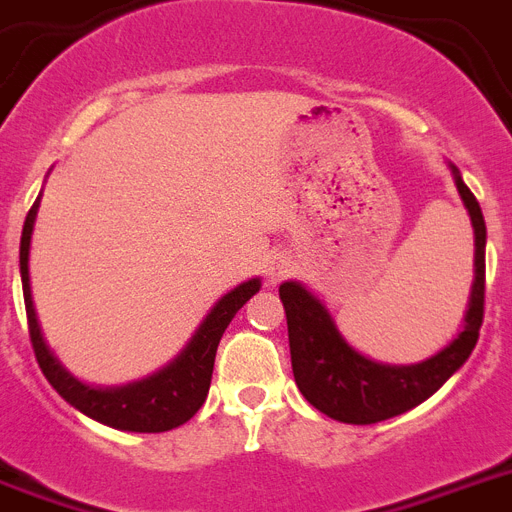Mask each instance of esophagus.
<instances>
[{"instance_id":"34e87169","label":"esophagus","mask_w":512,"mask_h":512,"mask_svg":"<svg viewBox=\"0 0 512 512\" xmlns=\"http://www.w3.org/2000/svg\"><path fill=\"white\" fill-rule=\"evenodd\" d=\"M290 272H292V261L290 256H285V253H274V256L266 259V282H269V285H279V282H282Z\"/></svg>"}]
</instances>
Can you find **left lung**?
I'll return each instance as SVG.
<instances>
[{"instance_id": "left-lung-1", "label": "left lung", "mask_w": 512, "mask_h": 512, "mask_svg": "<svg viewBox=\"0 0 512 512\" xmlns=\"http://www.w3.org/2000/svg\"><path fill=\"white\" fill-rule=\"evenodd\" d=\"M453 181L474 227V285L464 329L438 355L417 365H383L360 355L339 334L329 308L300 282H282L279 300L287 313L292 373L308 404L336 422L373 425L404 414L430 399L474 352L484 321V246L487 225L482 207L464 183L456 165Z\"/></svg>"}]
</instances>
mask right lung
<instances>
[{"mask_svg": "<svg viewBox=\"0 0 512 512\" xmlns=\"http://www.w3.org/2000/svg\"><path fill=\"white\" fill-rule=\"evenodd\" d=\"M38 204H41V194H38L36 204L30 207L28 217H25L23 238H20V277H23L30 342H33V352H36V360L41 365L43 375H46V381L74 409H80L82 414H87L95 422H103V425L116 427V430L165 432L189 422L207 399L209 383H212L214 355H217V344L225 334L227 323L233 321L235 313L259 292L261 279H248V282L238 285L227 295H222L207 313L202 326L196 329V334L191 336V342L183 347L181 355L168 362L163 370L147 375L142 381L126 383V386H87V383L77 381L61 365L59 357L51 352V347L43 339L36 305H33V295H30V235H33V225H36Z\"/></svg>", "mask_w": 512, "mask_h": 512, "instance_id": "1", "label": "right lung"}]
</instances>
